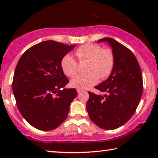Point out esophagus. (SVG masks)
Wrapping results in <instances>:
<instances>
[{
  "mask_svg": "<svg viewBox=\"0 0 158 158\" xmlns=\"http://www.w3.org/2000/svg\"><path fill=\"white\" fill-rule=\"evenodd\" d=\"M77 93H81V91H83V90H81V89H77Z\"/></svg>",
  "mask_w": 158,
  "mask_h": 158,
  "instance_id": "1",
  "label": "esophagus"
}]
</instances>
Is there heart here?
Returning a JSON list of instances; mask_svg holds the SVG:
<instances>
[{"instance_id": "1", "label": "heart", "mask_w": 158, "mask_h": 158, "mask_svg": "<svg viewBox=\"0 0 158 158\" xmlns=\"http://www.w3.org/2000/svg\"><path fill=\"white\" fill-rule=\"evenodd\" d=\"M75 55L79 62L88 60L86 71L89 73L72 79V86L81 89H88L97 84L99 77L105 79L111 74L114 64V56L109 49H102L97 44H85L75 50ZM60 66L64 74L73 77L78 72L76 60L69 54L63 57Z\"/></svg>"}]
</instances>
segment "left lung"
<instances>
[{"label":"left lung","mask_w":158,"mask_h":158,"mask_svg":"<svg viewBox=\"0 0 158 158\" xmlns=\"http://www.w3.org/2000/svg\"><path fill=\"white\" fill-rule=\"evenodd\" d=\"M112 48L114 64L107 79L95 86L103 95L89 92L86 109L91 121L105 130L122 126L133 116L143 92L141 70L131 51L110 37L100 39Z\"/></svg>","instance_id":"obj_1"}]
</instances>
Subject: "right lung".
I'll list each match as a JSON object with an SVG mask.
<instances>
[{"mask_svg": "<svg viewBox=\"0 0 158 158\" xmlns=\"http://www.w3.org/2000/svg\"><path fill=\"white\" fill-rule=\"evenodd\" d=\"M74 46L42 42L26 50L18 61L13 93L21 114L37 130L49 131L59 126L77 95L76 89H64L69 80L60 66L63 57Z\"/></svg>", "mask_w": 158, "mask_h": 158, "instance_id": "1", "label": "right lung"}]
</instances>
